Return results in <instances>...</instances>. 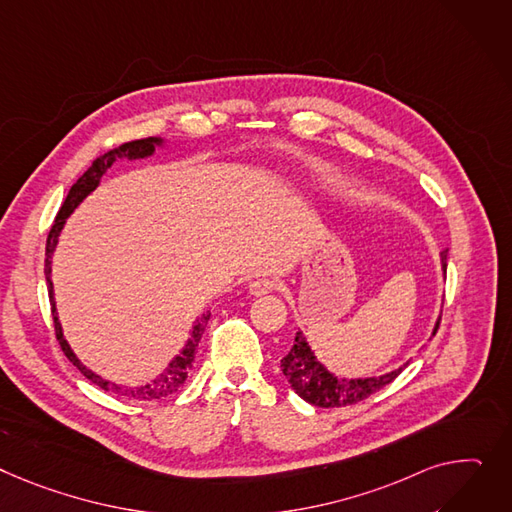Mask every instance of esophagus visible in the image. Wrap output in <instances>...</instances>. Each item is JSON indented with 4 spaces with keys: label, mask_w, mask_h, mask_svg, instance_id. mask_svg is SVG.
<instances>
[{
    "label": "esophagus",
    "mask_w": 512,
    "mask_h": 512,
    "mask_svg": "<svg viewBox=\"0 0 512 512\" xmlns=\"http://www.w3.org/2000/svg\"><path fill=\"white\" fill-rule=\"evenodd\" d=\"M274 290H276V282L271 280V278H257V280H253L249 284V292L253 296H265V294L274 292Z\"/></svg>",
    "instance_id": "1"
}]
</instances>
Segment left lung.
Here are the masks:
<instances>
[{"mask_svg": "<svg viewBox=\"0 0 512 512\" xmlns=\"http://www.w3.org/2000/svg\"><path fill=\"white\" fill-rule=\"evenodd\" d=\"M442 269L447 271V255L442 253ZM440 321L436 323L434 333L438 331ZM403 368H397L393 372L383 374V377L374 379H339L331 374L325 366H321L311 352L309 344L302 335V331L296 333L292 350L282 358V372L286 374L288 383L292 389L304 399L317 407H346L354 405L379 389L387 387L397 379V374Z\"/></svg>", "mask_w": 512, "mask_h": 512, "instance_id": "obj_1", "label": "left lung"}]
</instances>
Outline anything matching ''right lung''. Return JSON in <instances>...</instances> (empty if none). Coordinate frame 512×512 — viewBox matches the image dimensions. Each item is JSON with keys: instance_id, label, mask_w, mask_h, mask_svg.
<instances>
[{"instance_id": "obj_1", "label": "right lung", "mask_w": 512, "mask_h": 512, "mask_svg": "<svg viewBox=\"0 0 512 512\" xmlns=\"http://www.w3.org/2000/svg\"><path fill=\"white\" fill-rule=\"evenodd\" d=\"M158 144H162L160 138L135 140V142L121 144V146L109 150L107 154L98 156V158L92 162V166L86 170V173L78 179V183L70 189V193H67L65 201H63V206H61V210L57 212L55 222H53V226H51V230H49L47 247H45V278H47V288H49V302H51V313H53V323H55V335H57V342H59L63 354L67 356V360H70V362L84 374V377H86L88 381H92V383L98 385L100 389H105V391L115 393V395H121V397L146 399V401H156V399H164V397H168V395H173V393H177V391L181 389V385L187 381V374H189V370H191V366H193V360H195L197 344H199L203 329H206V325H208L210 313H203V315L195 321V325H193V329H191V339L187 342V346L183 348V352H181L173 362H170V366L166 368V372L160 374L158 379H154L150 385L131 387V389L121 387V385H115V383H111V381H107V379L98 377V374H94L90 368H86V366L76 358V354L72 352V348L67 346L65 337H63V333H61V325H59V319H57V311H55L53 282H51V257H53V251H55V247H57V238H59V232H61V228H63V224H65V218L70 216V214L80 206L82 199H84L90 191H94V189L98 187L102 175L107 173V168H111V164H113L115 160H123V158H129V160H133V158H146V156H150V154L154 152V148H156Z\"/></svg>"}]
</instances>
